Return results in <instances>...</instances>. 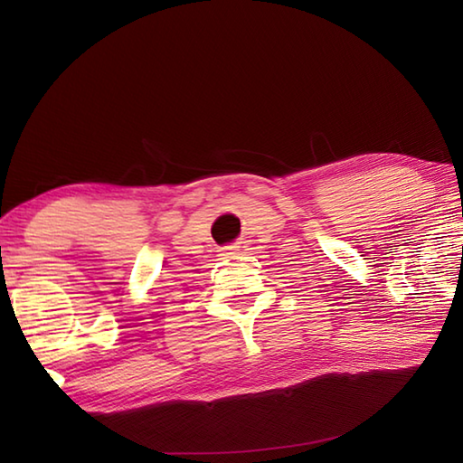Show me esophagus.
Masks as SVG:
<instances>
[{
    "label": "esophagus",
    "instance_id": "1",
    "mask_svg": "<svg viewBox=\"0 0 463 463\" xmlns=\"http://www.w3.org/2000/svg\"><path fill=\"white\" fill-rule=\"evenodd\" d=\"M239 253V245H229V247H224L222 249V257H224V260H232V257L234 255H237Z\"/></svg>",
    "mask_w": 463,
    "mask_h": 463
}]
</instances>
